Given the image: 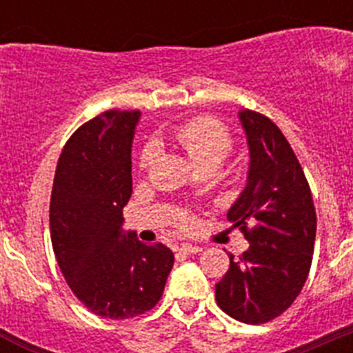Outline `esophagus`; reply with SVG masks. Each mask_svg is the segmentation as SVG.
Segmentation results:
<instances>
[{
	"mask_svg": "<svg viewBox=\"0 0 353 353\" xmlns=\"http://www.w3.org/2000/svg\"><path fill=\"white\" fill-rule=\"evenodd\" d=\"M203 248H199V245H192V244H182L180 245V252H183V254H196V252H199Z\"/></svg>",
	"mask_w": 353,
	"mask_h": 353,
	"instance_id": "esophagus-1",
	"label": "esophagus"
}]
</instances>
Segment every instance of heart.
I'll return each instance as SVG.
<instances>
[{"label": "heart", "mask_w": 353, "mask_h": 353, "mask_svg": "<svg viewBox=\"0 0 353 353\" xmlns=\"http://www.w3.org/2000/svg\"><path fill=\"white\" fill-rule=\"evenodd\" d=\"M170 139L185 152L196 166L201 170H215L233 150V136L219 120L210 117H196L174 127ZM155 161V146L145 145L139 152L138 166L148 170ZM180 223L189 224L187 215H180Z\"/></svg>", "instance_id": "heart-1"}]
</instances>
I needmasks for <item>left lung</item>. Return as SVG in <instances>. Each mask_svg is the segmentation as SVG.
Masks as SVG:
<instances>
[{"mask_svg": "<svg viewBox=\"0 0 353 353\" xmlns=\"http://www.w3.org/2000/svg\"><path fill=\"white\" fill-rule=\"evenodd\" d=\"M248 134V185L228 219L249 240V249L215 285L221 310L244 323H267L299 297L311 269L316 210L310 183L285 134L270 118L239 113Z\"/></svg>", "mask_w": 353, "mask_h": 353, "instance_id": "8db88e82", "label": "left lung"}]
</instances>
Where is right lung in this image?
<instances>
[{
	"label": "right lung",
	"mask_w": 353,
	"mask_h": 353,
	"mask_svg": "<svg viewBox=\"0 0 353 353\" xmlns=\"http://www.w3.org/2000/svg\"><path fill=\"white\" fill-rule=\"evenodd\" d=\"M139 114L109 109L72 134L49 205L52 249L68 286L92 313L111 320L155 307L174 261L164 244L146 245L134 232H121Z\"/></svg>",
	"instance_id": "obj_1"
}]
</instances>
